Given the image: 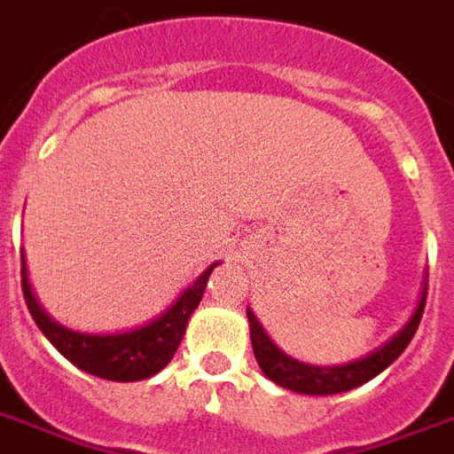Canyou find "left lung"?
I'll list each match as a JSON object with an SVG mask.
<instances>
[{"label":"left lung","instance_id":"left-lung-1","mask_svg":"<svg viewBox=\"0 0 454 454\" xmlns=\"http://www.w3.org/2000/svg\"><path fill=\"white\" fill-rule=\"evenodd\" d=\"M424 307H427V288L421 293L419 304H417L410 321L388 342H383L380 348L369 352L366 357H359L355 362L338 366H314L288 357L281 348L273 345V340L266 335L257 317L252 314V309H247L252 350H254L259 369L264 372L266 379L278 383L281 388L295 390V393H302V395H335V393H345V390L364 386L366 380H372L383 369H388L403 355L404 348L410 345V340L417 333L421 317H424Z\"/></svg>","mask_w":454,"mask_h":454}]
</instances>
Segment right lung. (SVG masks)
<instances>
[{
    "label": "right lung",
    "instance_id": "add662e5",
    "mask_svg": "<svg viewBox=\"0 0 454 454\" xmlns=\"http://www.w3.org/2000/svg\"><path fill=\"white\" fill-rule=\"evenodd\" d=\"M20 264H23V297L30 314H33L35 324L43 331L44 338L64 355L71 364H75L82 372L99 376L106 380H145L159 373L168 362L173 359L178 345H181L188 319L197 304L202 300L204 288L212 271L219 266L214 262L209 269H204L202 276L192 281V286L183 290L181 297L161 311L157 319L145 324L133 331H123V333H81V331H71V328L61 326L54 321L47 311L40 307L35 300L33 288L27 283L26 273V259L20 254Z\"/></svg>",
    "mask_w": 454,
    "mask_h": 454
}]
</instances>
